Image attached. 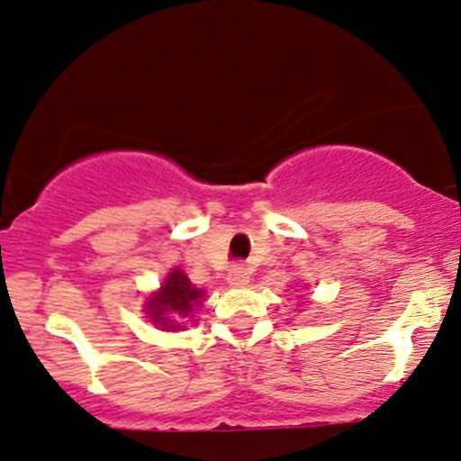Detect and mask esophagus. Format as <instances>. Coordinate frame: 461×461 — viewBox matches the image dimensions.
Wrapping results in <instances>:
<instances>
[{
	"label": "esophagus",
	"mask_w": 461,
	"mask_h": 461,
	"mask_svg": "<svg viewBox=\"0 0 461 461\" xmlns=\"http://www.w3.org/2000/svg\"><path fill=\"white\" fill-rule=\"evenodd\" d=\"M226 280H229V285H232V286L248 285V283H250V272H248L243 265H235V267H232L229 272V278H226Z\"/></svg>",
	"instance_id": "esophagus-1"
}]
</instances>
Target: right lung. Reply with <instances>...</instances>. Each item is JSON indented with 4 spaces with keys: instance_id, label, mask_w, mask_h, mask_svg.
I'll use <instances>...</instances> for the list:
<instances>
[{
    "instance_id": "obj_1",
    "label": "right lung",
    "mask_w": 461,
    "mask_h": 461,
    "mask_svg": "<svg viewBox=\"0 0 461 461\" xmlns=\"http://www.w3.org/2000/svg\"><path fill=\"white\" fill-rule=\"evenodd\" d=\"M204 289H198L189 283L187 274L181 267L170 269L166 276L164 285L159 291L146 300V315L159 330L166 332H176V330H185L183 319L194 317V311L203 304Z\"/></svg>"
}]
</instances>
